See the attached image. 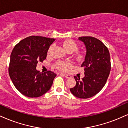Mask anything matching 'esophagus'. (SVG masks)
<instances>
[{
  "mask_svg": "<svg viewBox=\"0 0 128 128\" xmlns=\"http://www.w3.org/2000/svg\"><path fill=\"white\" fill-rule=\"evenodd\" d=\"M60 74L62 75V76H64V77H65V78H71V76H70V75H69V74H67L60 73Z\"/></svg>",
  "mask_w": 128,
  "mask_h": 128,
  "instance_id": "34e87169",
  "label": "esophagus"
}]
</instances>
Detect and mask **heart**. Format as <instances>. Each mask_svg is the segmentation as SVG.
Returning <instances> with one entry per match:
<instances>
[{"label":"heart","instance_id":"heart-1","mask_svg":"<svg viewBox=\"0 0 128 128\" xmlns=\"http://www.w3.org/2000/svg\"><path fill=\"white\" fill-rule=\"evenodd\" d=\"M63 46H64V49L67 50V52H73L74 51H76L78 50V44L74 41L73 40L68 39L64 41L63 42ZM52 49V46H50L48 50V54H50V51H51ZM79 58H80V56H79ZM73 64L69 61H58L55 62V67L58 69V70L63 71V72H66L68 70L70 67H72Z\"/></svg>","mask_w":128,"mask_h":128}]
</instances>
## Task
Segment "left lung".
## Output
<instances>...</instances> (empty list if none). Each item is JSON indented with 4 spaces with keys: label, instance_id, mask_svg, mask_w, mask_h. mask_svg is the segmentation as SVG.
<instances>
[{
    "label": "left lung",
    "instance_id": "obj_1",
    "mask_svg": "<svg viewBox=\"0 0 128 128\" xmlns=\"http://www.w3.org/2000/svg\"><path fill=\"white\" fill-rule=\"evenodd\" d=\"M86 48L84 67V77L82 80L74 76L76 84L70 91L79 98H90L104 86L111 70L110 55L107 46L101 40L91 36L79 37Z\"/></svg>",
    "mask_w": 128,
    "mask_h": 128
}]
</instances>
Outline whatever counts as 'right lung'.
Here are the masks:
<instances>
[{
  "mask_svg": "<svg viewBox=\"0 0 128 128\" xmlns=\"http://www.w3.org/2000/svg\"><path fill=\"white\" fill-rule=\"evenodd\" d=\"M54 39L39 36L27 37L14 48L10 56L9 74L15 87L22 95L39 97L48 91L56 74L51 71L43 73L36 70L38 62L46 58Z\"/></svg>",
  "mask_w": 128,
  "mask_h": 128,
  "instance_id": "add662e5",
  "label": "right lung"
}]
</instances>
